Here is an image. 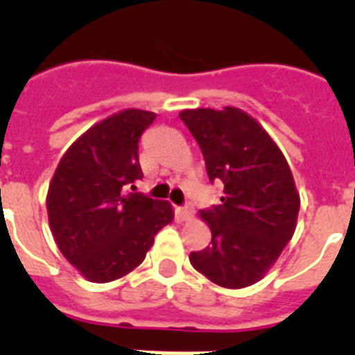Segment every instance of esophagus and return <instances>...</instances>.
Here are the masks:
<instances>
[{"instance_id":"esophagus-1","label":"esophagus","mask_w":355,"mask_h":355,"mask_svg":"<svg viewBox=\"0 0 355 355\" xmlns=\"http://www.w3.org/2000/svg\"><path fill=\"white\" fill-rule=\"evenodd\" d=\"M175 216L180 220H188L192 216V208L190 206H180V208H175Z\"/></svg>"}]
</instances>
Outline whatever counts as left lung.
Listing matches in <instances>:
<instances>
[{"mask_svg": "<svg viewBox=\"0 0 355 355\" xmlns=\"http://www.w3.org/2000/svg\"><path fill=\"white\" fill-rule=\"evenodd\" d=\"M180 119L202 150L209 181L224 187L220 205L200 209L211 245L190 254V263L218 286H250L295 233L300 199L290 165L241 110H183Z\"/></svg>", "mask_w": 355, "mask_h": 355, "instance_id": "left-lung-1", "label": "left lung"}]
</instances>
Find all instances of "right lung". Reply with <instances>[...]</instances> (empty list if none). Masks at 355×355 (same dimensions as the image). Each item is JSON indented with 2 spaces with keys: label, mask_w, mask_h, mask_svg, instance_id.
Returning a JSON list of instances; mask_svg holds the SVG:
<instances>
[{
  "label": "right lung",
  "mask_w": 355,
  "mask_h": 355,
  "mask_svg": "<svg viewBox=\"0 0 355 355\" xmlns=\"http://www.w3.org/2000/svg\"><path fill=\"white\" fill-rule=\"evenodd\" d=\"M156 114L124 110L90 128L62 156L48 190L49 227L67 261L110 283L146 259L172 206L139 192V142Z\"/></svg>",
  "instance_id": "obj_1"
}]
</instances>
